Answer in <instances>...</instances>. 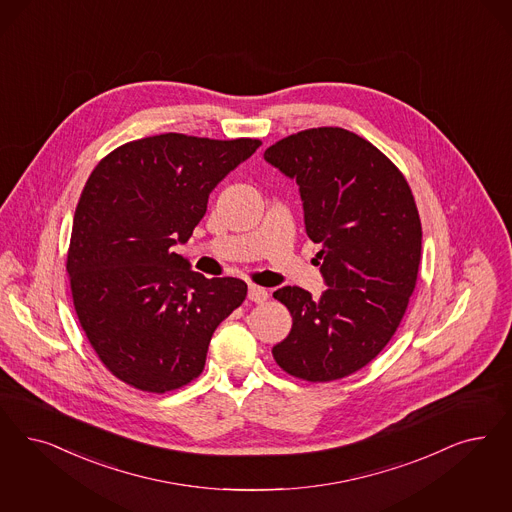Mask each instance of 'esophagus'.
Instances as JSON below:
<instances>
[{"label": "esophagus", "mask_w": 512, "mask_h": 512, "mask_svg": "<svg viewBox=\"0 0 512 512\" xmlns=\"http://www.w3.org/2000/svg\"><path fill=\"white\" fill-rule=\"evenodd\" d=\"M247 299L255 304H261L268 299V291L265 287H259V285H249V291H247Z\"/></svg>", "instance_id": "34e87169"}]
</instances>
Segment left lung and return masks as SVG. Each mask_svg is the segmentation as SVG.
<instances>
[{
	"label": "left lung",
	"instance_id": "obj_1",
	"mask_svg": "<svg viewBox=\"0 0 512 512\" xmlns=\"http://www.w3.org/2000/svg\"><path fill=\"white\" fill-rule=\"evenodd\" d=\"M265 160L297 179L329 285L316 300L295 285L274 291L293 327L272 355L300 380H340L369 365L405 316L422 257L420 213L401 170L350 130H302L270 145Z\"/></svg>",
	"mask_w": 512,
	"mask_h": 512
}]
</instances>
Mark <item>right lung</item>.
<instances>
[{
    "label": "right lung",
    "mask_w": 512,
    "mask_h": 512,
    "mask_svg": "<svg viewBox=\"0 0 512 512\" xmlns=\"http://www.w3.org/2000/svg\"><path fill=\"white\" fill-rule=\"evenodd\" d=\"M261 140L159 134L96 164L73 215L66 270L75 314L107 371L166 393L200 376L217 325L246 282L204 278L172 251L185 244L223 177Z\"/></svg>",
    "instance_id": "right-lung-1"
}]
</instances>
